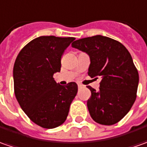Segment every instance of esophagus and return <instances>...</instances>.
Masks as SVG:
<instances>
[{
  "instance_id": "34e87169",
  "label": "esophagus",
  "mask_w": 147,
  "mask_h": 147,
  "mask_svg": "<svg viewBox=\"0 0 147 147\" xmlns=\"http://www.w3.org/2000/svg\"><path fill=\"white\" fill-rule=\"evenodd\" d=\"M78 88H82L81 84H78Z\"/></svg>"
}]
</instances>
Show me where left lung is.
I'll return each instance as SVG.
<instances>
[{
	"mask_svg": "<svg viewBox=\"0 0 147 147\" xmlns=\"http://www.w3.org/2000/svg\"><path fill=\"white\" fill-rule=\"evenodd\" d=\"M71 47L89 55L88 76L101 77L99 91L87 86L92 93L87 102L91 117L101 125L117 123L135 101L139 81L128 50L118 41L101 35L78 39Z\"/></svg>",
	"mask_w": 147,
	"mask_h": 147,
	"instance_id": "1",
	"label": "left lung"
}]
</instances>
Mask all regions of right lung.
I'll return each mask as SVG.
<instances>
[{
  "instance_id": "add662e5",
  "label": "right lung",
  "mask_w": 147,
  "mask_h": 147,
  "mask_svg": "<svg viewBox=\"0 0 147 147\" xmlns=\"http://www.w3.org/2000/svg\"><path fill=\"white\" fill-rule=\"evenodd\" d=\"M75 39L41 36L26 45L15 60V96L28 117L42 128H55L63 123L77 93L76 83L62 86L53 78L60 71L64 51Z\"/></svg>"
}]
</instances>
